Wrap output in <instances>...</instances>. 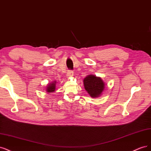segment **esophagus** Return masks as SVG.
I'll return each instance as SVG.
<instances>
[{
  "mask_svg": "<svg viewBox=\"0 0 151 151\" xmlns=\"http://www.w3.org/2000/svg\"><path fill=\"white\" fill-rule=\"evenodd\" d=\"M66 75H67L68 77L73 76V71H71V70H69L67 72Z\"/></svg>",
  "mask_w": 151,
  "mask_h": 151,
  "instance_id": "1",
  "label": "esophagus"
}]
</instances>
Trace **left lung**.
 Instances as JSON below:
<instances>
[{"label":"left lung","instance_id":"8db88e82","mask_svg":"<svg viewBox=\"0 0 151 151\" xmlns=\"http://www.w3.org/2000/svg\"><path fill=\"white\" fill-rule=\"evenodd\" d=\"M85 89L92 98H96L101 95L105 88V83L101 78L89 75L83 80Z\"/></svg>","mask_w":151,"mask_h":151}]
</instances>
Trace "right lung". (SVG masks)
<instances>
[{"instance_id":"right-lung-1","label":"right lung","mask_w":151,"mask_h":151,"mask_svg":"<svg viewBox=\"0 0 151 151\" xmlns=\"http://www.w3.org/2000/svg\"><path fill=\"white\" fill-rule=\"evenodd\" d=\"M56 81H55L52 82L51 83L48 84L46 87V91L47 93H52V92H54L56 89Z\"/></svg>"}]
</instances>
